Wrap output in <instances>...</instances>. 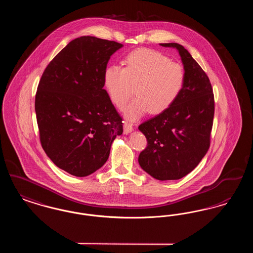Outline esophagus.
Segmentation results:
<instances>
[{
    "instance_id": "esophagus-1",
    "label": "esophagus",
    "mask_w": 253,
    "mask_h": 253,
    "mask_svg": "<svg viewBox=\"0 0 253 253\" xmlns=\"http://www.w3.org/2000/svg\"><path fill=\"white\" fill-rule=\"evenodd\" d=\"M132 131V123L131 122H128V121H125L124 124H123V132L125 134H128Z\"/></svg>"
}]
</instances>
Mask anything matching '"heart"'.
I'll return each mask as SVG.
<instances>
[{
  "mask_svg": "<svg viewBox=\"0 0 253 253\" xmlns=\"http://www.w3.org/2000/svg\"><path fill=\"white\" fill-rule=\"evenodd\" d=\"M124 67L109 65L103 74V84L113 103L124 109L126 118L139 119L148 111L160 114L169 108L180 96L186 84V70L167 56L153 49H137L123 60Z\"/></svg>",
  "mask_w": 253,
  "mask_h": 253,
  "instance_id": "heart-1",
  "label": "heart"
}]
</instances>
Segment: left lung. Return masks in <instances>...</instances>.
<instances>
[{
  "mask_svg": "<svg viewBox=\"0 0 253 253\" xmlns=\"http://www.w3.org/2000/svg\"><path fill=\"white\" fill-rule=\"evenodd\" d=\"M160 45L178 50L186 84L169 108L139 125L148 143L138 163L157 180H176L190 173L210 148L214 96L207 74L187 49L175 42Z\"/></svg>",
  "mask_w": 253,
  "mask_h": 253,
  "instance_id": "left-lung-1",
  "label": "left lung"
}]
</instances>
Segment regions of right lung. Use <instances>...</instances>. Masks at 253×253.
Listing matches in <instances>:
<instances>
[{"mask_svg": "<svg viewBox=\"0 0 253 253\" xmlns=\"http://www.w3.org/2000/svg\"><path fill=\"white\" fill-rule=\"evenodd\" d=\"M122 46L96 37L77 38L49 62L38 85L42 147L57 167L75 176L101 168L123 132L122 119L103 89L110 57Z\"/></svg>", "mask_w": 253, "mask_h": 253, "instance_id": "obj_1", "label": "right lung"}]
</instances>
